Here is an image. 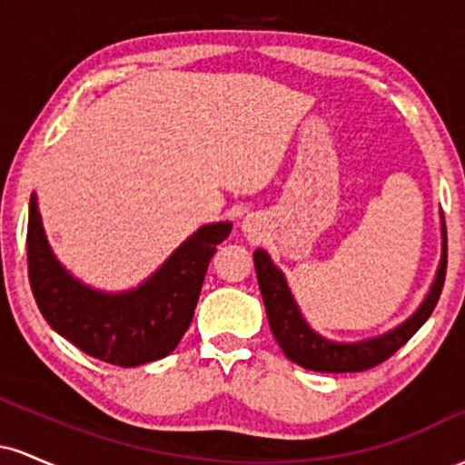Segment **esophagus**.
<instances>
[{"label":"esophagus","mask_w":465,"mask_h":465,"mask_svg":"<svg viewBox=\"0 0 465 465\" xmlns=\"http://www.w3.org/2000/svg\"><path fill=\"white\" fill-rule=\"evenodd\" d=\"M258 227H260L258 218L247 216L242 221V232H244V236H247V238H255V233H258Z\"/></svg>","instance_id":"1"}]
</instances>
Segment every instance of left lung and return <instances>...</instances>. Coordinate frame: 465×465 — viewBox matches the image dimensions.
Returning a JSON list of instances; mask_svg holds the SVG:
<instances>
[{
  "label": "left lung",
  "instance_id": "left-lung-1",
  "mask_svg": "<svg viewBox=\"0 0 465 465\" xmlns=\"http://www.w3.org/2000/svg\"><path fill=\"white\" fill-rule=\"evenodd\" d=\"M441 221H444V214H441ZM446 225L441 223V260L437 266L433 286L407 322L385 334L373 336V339L356 341V343H336V341L314 332L308 325L306 319L302 317L300 306L295 303L291 288L286 284L284 273L277 269L264 249H255V273H258V284L260 292H262L271 332H273L275 341L288 359L306 367V370L325 373L371 370L391 354H396L435 311L446 280Z\"/></svg>",
  "mask_w": 465,
  "mask_h": 465
}]
</instances>
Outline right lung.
Instances as JSON below:
<instances>
[{
  "label": "right lung",
  "instance_id": "add662e5",
  "mask_svg": "<svg viewBox=\"0 0 465 465\" xmlns=\"http://www.w3.org/2000/svg\"><path fill=\"white\" fill-rule=\"evenodd\" d=\"M229 232L232 223L196 229L143 284L104 292L83 284L58 262L32 194L25 240L32 295L52 330L84 354L120 367L159 361L190 328L207 266Z\"/></svg>",
  "mask_w": 465,
  "mask_h": 465
}]
</instances>
